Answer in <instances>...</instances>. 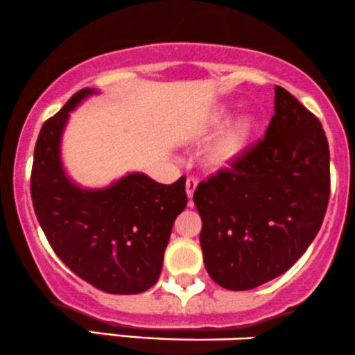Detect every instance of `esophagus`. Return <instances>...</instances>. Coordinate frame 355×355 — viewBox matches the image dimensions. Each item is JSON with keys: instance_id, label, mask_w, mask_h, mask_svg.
Segmentation results:
<instances>
[{"instance_id": "34e87169", "label": "esophagus", "mask_w": 355, "mask_h": 355, "mask_svg": "<svg viewBox=\"0 0 355 355\" xmlns=\"http://www.w3.org/2000/svg\"><path fill=\"white\" fill-rule=\"evenodd\" d=\"M196 187H198V181H196L194 178H187V181H186V193H187V198H189V199H193V194H194Z\"/></svg>"}]
</instances>
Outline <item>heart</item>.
Wrapping results in <instances>:
<instances>
[{
  "instance_id": "b5f03b06",
  "label": "heart",
  "mask_w": 355,
  "mask_h": 355,
  "mask_svg": "<svg viewBox=\"0 0 355 355\" xmlns=\"http://www.w3.org/2000/svg\"><path fill=\"white\" fill-rule=\"evenodd\" d=\"M223 118H216L202 129V136H209L219 127ZM218 129V128H217ZM257 129V119L251 112H243L220 126L204 149V164L211 171H227L243 159L251 146Z\"/></svg>"
}]
</instances>
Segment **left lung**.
Here are the masks:
<instances>
[{
	"instance_id": "left-lung-1",
	"label": "left lung",
	"mask_w": 355,
	"mask_h": 355,
	"mask_svg": "<svg viewBox=\"0 0 355 355\" xmlns=\"http://www.w3.org/2000/svg\"><path fill=\"white\" fill-rule=\"evenodd\" d=\"M329 161L322 124L276 86L264 139L194 193L204 266L216 284L248 291L293 268L322 226Z\"/></svg>"
}]
</instances>
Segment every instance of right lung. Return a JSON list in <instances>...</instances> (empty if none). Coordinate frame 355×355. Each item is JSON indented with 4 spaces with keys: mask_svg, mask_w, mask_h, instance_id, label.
Wrapping results in <instances>:
<instances>
[{
    "mask_svg": "<svg viewBox=\"0 0 355 355\" xmlns=\"http://www.w3.org/2000/svg\"><path fill=\"white\" fill-rule=\"evenodd\" d=\"M99 91H78L41 128L31 171V199L53 251L91 286L107 294H139L156 284L174 219L187 204L186 178L161 184L128 173L87 189L68 176L61 141L69 112Z\"/></svg>",
    "mask_w": 355,
    "mask_h": 355,
    "instance_id": "add662e5",
    "label": "right lung"
}]
</instances>
